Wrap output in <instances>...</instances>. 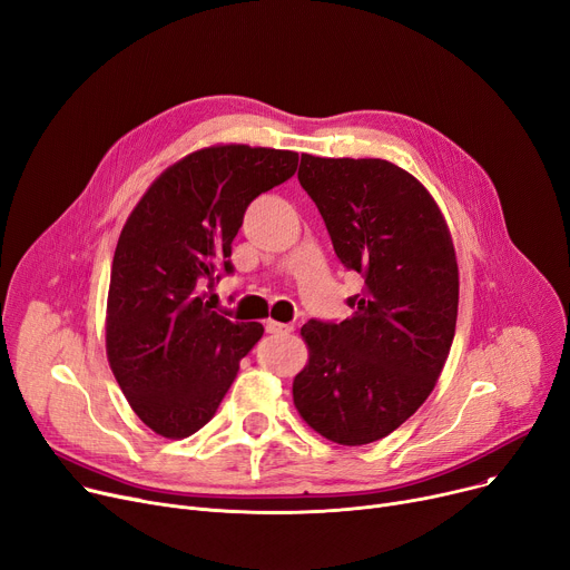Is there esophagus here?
I'll use <instances>...</instances> for the list:
<instances>
[{
  "instance_id": "1",
  "label": "esophagus",
  "mask_w": 570,
  "mask_h": 570,
  "mask_svg": "<svg viewBox=\"0 0 570 570\" xmlns=\"http://www.w3.org/2000/svg\"><path fill=\"white\" fill-rule=\"evenodd\" d=\"M266 333H292V324H283V322H276V320H266L264 324Z\"/></svg>"
}]
</instances>
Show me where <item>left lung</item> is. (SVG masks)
I'll return each instance as SVG.
<instances>
[{
	"instance_id": "left-lung-1",
	"label": "left lung",
	"mask_w": 570,
	"mask_h": 570,
	"mask_svg": "<svg viewBox=\"0 0 570 570\" xmlns=\"http://www.w3.org/2000/svg\"><path fill=\"white\" fill-rule=\"evenodd\" d=\"M298 184L363 289L341 324L301 326L308 363L292 384L294 407L328 442L371 444L403 425L444 371L460 289L453 239L428 188L389 160L301 154Z\"/></svg>"
}]
</instances>
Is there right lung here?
Segmentation results:
<instances>
[{
  "label": "right lung",
  "mask_w": 570,
  "mask_h": 570,
  "mask_svg": "<svg viewBox=\"0 0 570 570\" xmlns=\"http://www.w3.org/2000/svg\"><path fill=\"white\" fill-rule=\"evenodd\" d=\"M298 154L212 145L167 167L126 218L106 311V352L130 410L165 440H184L218 410L259 322H232L212 287L253 199L287 181Z\"/></svg>",
  "instance_id": "right-lung-1"
}]
</instances>
